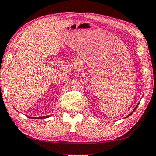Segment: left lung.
<instances>
[{"label":"left lung","instance_id":"8db88e82","mask_svg":"<svg viewBox=\"0 0 156 156\" xmlns=\"http://www.w3.org/2000/svg\"><path fill=\"white\" fill-rule=\"evenodd\" d=\"M137 106H138V105H137ZM137 106H136V107H135V109H133V112H131V114H130V115H129V116H130V115H131V114H132V113H133V112H134V111H135V109H136V108H137ZM129 116H127V117H129Z\"/></svg>","mask_w":156,"mask_h":156}]
</instances>
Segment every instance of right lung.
Returning <instances> with one entry per match:
<instances>
[{"instance_id":"add662e5","label":"right lung","mask_w":156,"mask_h":156,"mask_svg":"<svg viewBox=\"0 0 156 156\" xmlns=\"http://www.w3.org/2000/svg\"><path fill=\"white\" fill-rule=\"evenodd\" d=\"M48 117H49V116H48ZM46 117H30V118H33V119H40V118H46Z\"/></svg>"}]
</instances>
